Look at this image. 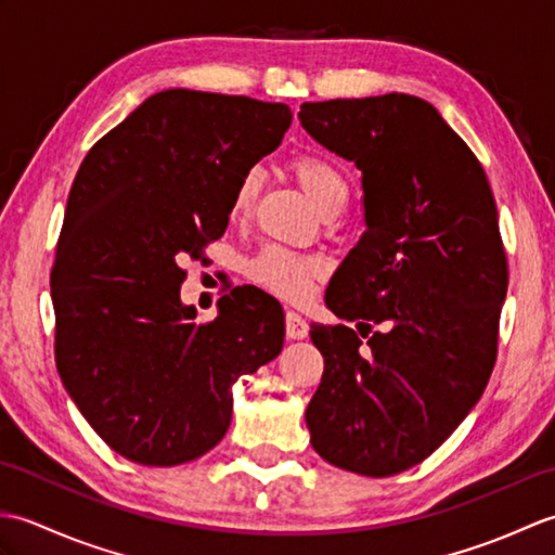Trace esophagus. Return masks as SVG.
Segmentation results:
<instances>
[{
  "label": "esophagus",
  "mask_w": 555,
  "mask_h": 555,
  "mask_svg": "<svg viewBox=\"0 0 555 555\" xmlns=\"http://www.w3.org/2000/svg\"><path fill=\"white\" fill-rule=\"evenodd\" d=\"M308 334H310L308 322H305L302 317L296 312H286V336L291 340H302V338H308Z\"/></svg>",
  "instance_id": "34e87169"
}]
</instances>
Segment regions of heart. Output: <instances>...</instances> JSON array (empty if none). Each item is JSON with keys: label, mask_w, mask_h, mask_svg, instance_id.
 <instances>
[{"label": "heart", "mask_w": 555, "mask_h": 555, "mask_svg": "<svg viewBox=\"0 0 555 555\" xmlns=\"http://www.w3.org/2000/svg\"><path fill=\"white\" fill-rule=\"evenodd\" d=\"M291 171L305 193L310 195L314 207L326 215L336 207L344 209L348 197V185L344 176L338 173L334 164H328L322 157L302 155L291 162ZM259 191V173L245 171L241 181L235 183L231 195V217L241 219L250 211L255 195ZM247 276L255 284L271 291L279 298H286L293 302H300L310 296L312 281L320 274V264L314 259L296 255L284 247L269 245L259 250L255 257L247 259Z\"/></svg>", "instance_id": "b5f03b06"}]
</instances>
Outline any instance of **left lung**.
<instances>
[{
	"label": "left lung",
	"mask_w": 555,
	"mask_h": 555,
	"mask_svg": "<svg viewBox=\"0 0 555 555\" xmlns=\"http://www.w3.org/2000/svg\"><path fill=\"white\" fill-rule=\"evenodd\" d=\"M298 119L356 164L364 193V233L326 288V308L358 332L310 326L324 358L310 443L348 473L391 477L429 457L487 388L508 291L496 199L420 98L305 102Z\"/></svg>",
	"instance_id": "8db88e82"
}]
</instances>
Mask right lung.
I'll list each match as a JSON object with an SVG mask.
<instances>
[{
	"instance_id": "right-lung-1",
	"label": "right lung",
	"mask_w": 555,
	"mask_h": 555,
	"mask_svg": "<svg viewBox=\"0 0 555 555\" xmlns=\"http://www.w3.org/2000/svg\"><path fill=\"white\" fill-rule=\"evenodd\" d=\"M291 119L281 102L164 90L80 164L50 276L54 358L80 415L131 463L173 467L211 451L233 384L284 348V310L255 286L195 324L179 262L221 238L235 183Z\"/></svg>"
}]
</instances>
